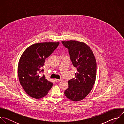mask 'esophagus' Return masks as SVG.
Segmentation results:
<instances>
[{
    "instance_id": "esophagus-1",
    "label": "esophagus",
    "mask_w": 124,
    "mask_h": 124,
    "mask_svg": "<svg viewBox=\"0 0 124 124\" xmlns=\"http://www.w3.org/2000/svg\"><path fill=\"white\" fill-rule=\"evenodd\" d=\"M61 80V79H55V82H59V81H60Z\"/></svg>"
}]
</instances>
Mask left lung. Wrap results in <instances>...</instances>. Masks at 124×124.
Masks as SVG:
<instances>
[{
  "label": "left lung",
  "instance_id": "8db88e82",
  "mask_svg": "<svg viewBox=\"0 0 124 124\" xmlns=\"http://www.w3.org/2000/svg\"><path fill=\"white\" fill-rule=\"evenodd\" d=\"M68 49L70 57L77 72L75 78L68 81V88L64 94L69 99L77 101L84 99L94 85L97 63L90 47L83 42L76 41H62Z\"/></svg>",
  "mask_w": 124,
  "mask_h": 124
}]
</instances>
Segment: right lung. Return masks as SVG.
Segmentation results:
<instances>
[{
  "instance_id": "right-lung-1",
  "label": "right lung",
  "mask_w": 124,
  "mask_h": 124,
  "mask_svg": "<svg viewBox=\"0 0 124 124\" xmlns=\"http://www.w3.org/2000/svg\"><path fill=\"white\" fill-rule=\"evenodd\" d=\"M59 42L40 43L29 46L22 55L18 65L20 83L29 96L40 99L46 96L52 83L46 79L43 66L45 59L57 47Z\"/></svg>"
}]
</instances>
